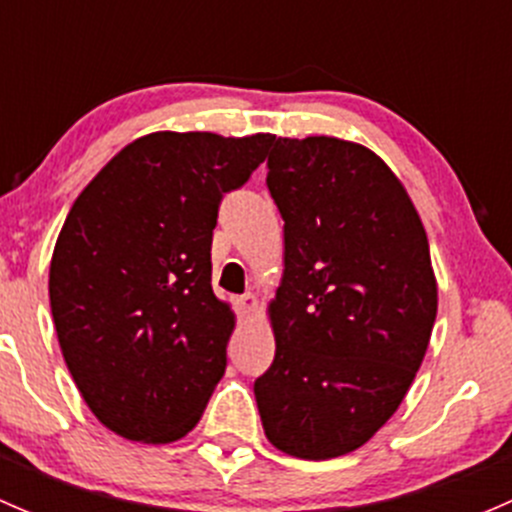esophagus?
<instances>
[{"instance_id": "1", "label": "esophagus", "mask_w": 512, "mask_h": 512, "mask_svg": "<svg viewBox=\"0 0 512 512\" xmlns=\"http://www.w3.org/2000/svg\"><path fill=\"white\" fill-rule=\"evenodd\" d=\"M257 297L255 294H245V297H240L237 299V309H240V314L242 317H250V314H255L257 312Z\"/></svg>"}]
</instances>
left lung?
I'll return each instance as SVG.
<instances>
[{"mask_svg": "<svg viewBox=\"0 0 512 512\" xmlns=\"http://www.w3.org/2000/svg\"><path fill=\"white\" fill-rule=\"evenodd\" d=\"M267 188L285 272L257 409L272 446L327 461L394 416L426 356L438 309L428 237L394 170L359 143L277 138Z\"/></svg>", "mask_w": 512, "mask_h": 512, "instance_id": "8db88e82", "label": "left lung"}]
</instances>
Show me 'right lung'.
<instances>
[{"label": "right lung", "instance_id": "1", "mask_svg": "<svg viewBox=\"0 0 512 512\" xmlns=\"http://www.w3.org/2000/svg\"><path fill=\"white\" fill-rule=\"evenodd\" d=\"M272 141L148 133L71 205L51 255V314L76 389L108 431L170 443L203 416L235 329L210 285L218 205Z\"/></svg>", "mask_w": 512, "mask_h": 512}]
</instances>
